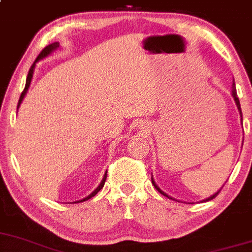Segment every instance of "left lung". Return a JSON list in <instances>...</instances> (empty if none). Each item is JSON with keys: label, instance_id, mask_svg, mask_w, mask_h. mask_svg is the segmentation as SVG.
<instances>
[{"label": "left lung", "instance_id": "obj_1", "mask_svg": "<svg viewBox=\"0 0 252 252\" xmlns=\"http://www.w3.org/2000/svg\"><path fill=\"white\" fill-rule=\"evenodd\" d=\"M232 97H233V98H234V102H235V104H237V108H238V110H239V114H240V118H242V119H240V120H242V121H243V114H242V108H240V102H239V98H238V95H237V88H235V84H234V82H233V85H232ZM152 183H153V186H154V187H155V188H157V190H158V191H159V193H160V194H162V195H164V196H166V198H168V199H172V200H175V199H173V198H172V196L167 195V194H166V193H165V191H162V190H161V189H160V188H159V187H158V184H157V183H155L154 178H153V177H152ZM221 189H222V188H221ZM221 189H220V190H217V191H216V193H215V194H214V195H211V196H210V198H206V199H205V200H203V201H209V200H211V199H214V198H215V196H216V195H217V194H219V193H220V191H221Z\"/></svg>", "mask_w": 252, "mask_h": 252}]
</instances>
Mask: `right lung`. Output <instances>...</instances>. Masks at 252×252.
Returning <instances> with one entry per match:
<instances>
[{
    "instance_id": "obj_1",
    "label": "right lung",
    "mask_w": 252,
    "mask_h": 252,
    "mask_svg": "<svg viewBox=\"0 0 252 252\" xmlns=\"http://www.w3.org/2000/svg\"><path fill=\"white\" fill-rule=\"evenodd\" d=\"M58 48H59V42H53V43H51V45L46 46V47L43 48L42 51H41V53L38 54V56H37V58H36V61L33 62V64H32V65H31V68H30V70H29V74H28V77H27V84H25V88H24V91H23V92H22V94H20L19 102H18V107H17V110H18V109H19L20 104H22V102H23V99H24L25 94H27L28 90H29V87H30V84H31V80H32L33 70H35V66H36V63H37L38 61H41V59H43V58H46V57H48L49 54H52V53H53L54 51H57V49H58ZM107 173H108V171H105V173H104V177H103L102 182L99 183V186H98L97 188H95L94 190H93L92 193L90 194V195H87L86 198H84V199H82V200L75 201V203H81V201L88 200V199H91V198H92V196H94L95 194H97L98 191H99L100 189L103 188V186H104V183H105V180H107Z\"/></svg>"
}]
</instances>
